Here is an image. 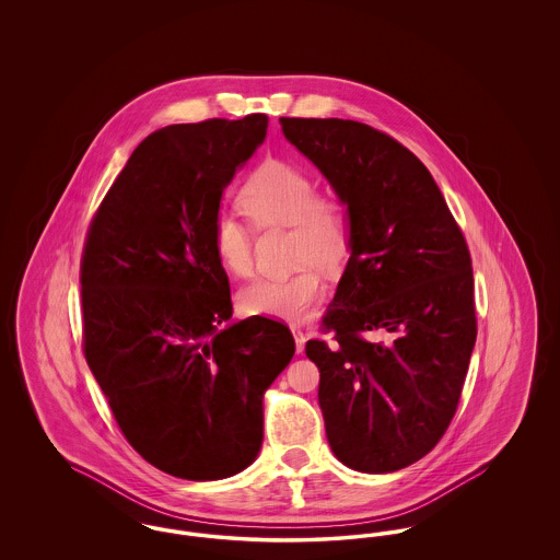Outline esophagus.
<instances>
[{
	"label": "esophagus",
	"instance_id": "1",
	"mask_svg": "<svg viewBox=\"0 0 560 560\" xmlns=\"http://www.w3.org/2000/svg\"><path fill=\"white\" fill-rule=\"evenodd\" d=\"M292 334L293 340H295V352L300 354V352H304V345H306V334H304L300 327H295V325H292Z\"/></svg>",
	"mask_w": 560,
	"mask_h": 560
}]
</instances>
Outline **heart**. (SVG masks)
<instances>
[{"instance_id":"obj_1","label":"heart","mask_w":560,"mask_h":560,"mask_svg":"<svg viewBox=\"0 0 560 560\" xmlns=\"http://www.w3.org/2000/svg\"><path fill=\"white\" fill-rule=\"evenodd\" d=\"M240 208L258 226H292L293 260L340 267L348 256L350 226L342 201L317 197L313 178L295 163L262 161L241 187ZM213 254L229 272L252 270V240L240 218L218 212L212 222ZM325 298V283L313 265L288 277H258L237 293L241 313L275 320L308 319Z\"/></svg>"}]
</instances>
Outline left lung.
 Returning a JSON list of instances; mask_svg holds the SVG:
<instances>
[{
	"mask_svg": "<svg viewBox=\"0 0 560 560\" xmlns=\"http://www.w3.org/2000/svg\"><path fill=\"white\" fill-rule=\"evenodd\" d=\"M347 208L350 258L308 340L334 455L384 475L424 457L457 409L477 342L472 262L427 165L350 119L281 117Z\"/></svg>",
	"mask_w": 560,
	"mask_h": 560,
	"instance_id": "left-lung-1",
	"label": "left lung"
}]
</instances>
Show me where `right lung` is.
Instances as JSON below:
<instances>
[{"label": "right lung", "mask_w": 560, "mask_h": 560, "mask_svg": "<svg viewBox=\"0 0 560 560\" xmlns=\"http://www.w3.org/2000/svg\"><path fill=\"white\" fill-rule=\"evenodd\" d=\"M267 128L256 113L151 133L83 247L85 361L128 443L178 479H229L258 457L265 393L295 350L277 320H231L213 254L222 192Z\"/></svg>", "instance_id": "add662e5"}]
</instances>
